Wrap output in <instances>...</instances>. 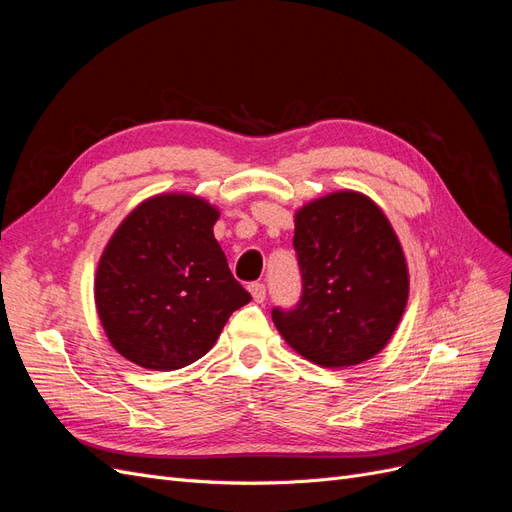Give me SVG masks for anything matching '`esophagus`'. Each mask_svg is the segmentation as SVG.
Wrapping results in <instances>:
<instances>
[{"instance_id": "34e87169", "label": "esophagus", "mask_w": 512, "mask_h": 512, "mask_svg": "<svg viewBox=\"0 0 512 512\" xmlns=\"http://www.w3.org/2000/svg\"><path fill=\"white\" fill-rule=\"evenodd\" d=\"M247 288H250V292H252V297H254V301H256V303H262V301H265V297H267V288H265V284L254 282V284H250Z\"/></svg>"}]
</instances>
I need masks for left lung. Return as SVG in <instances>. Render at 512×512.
<instances>
[{
  "label": "left lung",
  "mask_w": 512,
  "mask_h": 512,
  "mask_svg": "<svg viewBox=\"0 0 512 512\" xmlns=\"http://www.w3.org/2000/svg\"><path fill=\"white\" fill-rule=\"evenodd\" d=\"M303 292L275 307L286 344L320 367L342 369L376 356L404 316L408 262L384 211L369 196L331 192L294 213Z\"/></svg>",
  "instance_id": "left-lung-1"
}]
</instances>
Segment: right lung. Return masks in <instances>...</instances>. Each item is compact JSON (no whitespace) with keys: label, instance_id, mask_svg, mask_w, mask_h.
Wrapping results in <instances>:
<instances>
[{"label":"right lung","instance_id":"1","mask_svg":"<svg viewBox=\"0 0 512 512\" xmlns=\"http://www.w3.org/2000/svg\"><path fill=\"white\" fill-rule=\"evenodd\" d=\"M218 218L194 194H158L113 232L94 294L102 329L123 359L153 371L190 365L252 301L213 237Z\"/></svg>","mask_w":512,"mask_h":512}]
</instances>
